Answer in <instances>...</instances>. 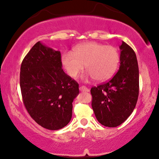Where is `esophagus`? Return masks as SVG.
<instances>
[{
	"label": "esophagus",
	"mask_w": 159,
	"mask_h": 159,
	"mask_svg": "<svg viewBox=\"0 0 159 159\" xmlns=\"http://www.w3.org/2000/svg\"><path fill=\"white\" fill-rule=\"evenodd\" d=\"M79 89L81 92H89V89L86 87L85 86H81V87H79Z\"/></svg>",
	"instance_id": "1"
}]
</instances>
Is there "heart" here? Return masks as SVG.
<instances>
[{"label": "heart", "instance_id": "heart-1", "mask_svg": "<svg viewBox=\"0 0 159 159\" xmlns=\"http://www.w3.org/2000/svg\"><path fill=\"white\" fill-rule=\"evenodd\" d=\"M61 63L71 78H76L87 71L86 79L105 81L114 75L120 63V54L115 47L90 42L78 45L73 54L66 52L62 55Z\"/></svg>", "mask_w": 159, "mask_h": 159}]
</instances>
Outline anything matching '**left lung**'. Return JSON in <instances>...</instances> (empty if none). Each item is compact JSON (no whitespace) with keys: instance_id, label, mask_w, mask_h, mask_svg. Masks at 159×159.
I'll list each match as a JSON object with an SVG mask.
<instances>
[{"instance_id":"1","label":"left lung","mask_w":159,"mask_h":159,"mask_svg":"<svg viewBox=\"0 0 159 159\" xmlns=\"http://www.w3.org/2000/svg\"><path fill=\"white\" fill-rule=\"evenodd\" d=\"M117 73L107 83L92 87V107L96 119L107 127H116L134 111L139 94V70L134 50L122 42Z\"/></svg>"}]
</instances>
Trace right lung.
Listing matches in <instances>:
<instances>
[{
    "mask_svg": "<svg viewBox=\"0 0 159 159\" xmlns=\"http://www.w3.org/2000/svg\"><path fill=\"white\" fill-rule=\"evenodd\" d=\"M20 87L27 112L42 127L58 130L70 122L79 89L63 72L59 51L37 42L21 63Z\"/></svg>",
    "mask_w": 159,
    "mask_h": 159,
    "instance_id": "1",
    "label": "right lung"
}]
</instances>
